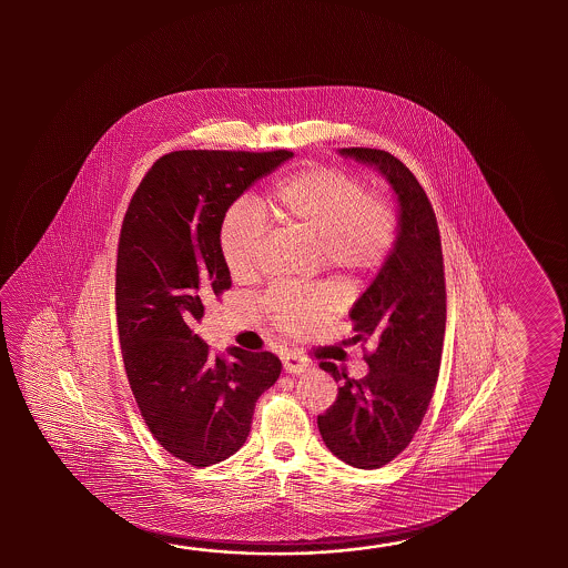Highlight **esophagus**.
Segmentation results:
<instances>
[{"mask_svg": "<svg viewBox=\"0 0 568 568\" xmlns=\"http://www.w3.org/2000/svg\"><path fill=\"white\" fill-rule=\"evenodd\" d=\"M282 362H284V369L288 374H302V372H306L311 367V363L302 355L301 351H288Z\"/></svg>", "mask_w": 568, "mask_h": 568, "instance_id": "esophagus-1", "label": "esophagus"}]
</instances>
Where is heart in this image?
<instances>
[{"label":"heart","mask_w":568,"mask_h":568,"mask_svg":"<svg viewBox=\"0 0 568 568\" xmlns=\"http://www.w3.org/2000/svg\"><path fill=\"white\" fill-rule=\"evenodd\" d=\"M267 217L282 230L316 242L318 262L333 276L355 282L384 266L394 250L398 221L392 205L369 196L367 186L345 170L311 164L272 184L264 199ZM266 221L260 209L235 203L219 230V250L233 278H250L264 250ZM325 286L298 290L278 284L262 298L272 325L302 333L333 308Z\"/></svg>","instance_id":"heart-1"}]
</instances>
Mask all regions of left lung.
Wrapping results in <instances>:
<instances>
[{"label": "left lung", "instance_id": "8db88e82", "mask_svg": "<svg viewBox=\"0 0 568 568\" xmlns=\"http://www.w3.org/2000/svg\"><path fill=\"white\" fill-rule=\"evenodd\" d=\"M341 154L386 176L398 194L399 231L386 264L349 313L353 341L374 343L365 351L369 374L353 379L335 363H318L341 387L316 420L335 457L357 469H379L410 445L435 394L447 325L445 262L435 209L410 170L386 150L343 148Z\"/></svg>", "mask_w": 568, "mask_h": 568}]
</instances>
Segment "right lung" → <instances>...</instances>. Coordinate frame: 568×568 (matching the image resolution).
Wrapping results in <instances>:
<instances>
[{"instance_id":"add662e5","label":"right lung","mask_w":568,"mask_h":568,"mask_svg":"<svg viewBox=\"0 0 568 568\" xmlns=\"http://www.w3.org/2000/svg\"><path fill=\"white\" fill-rule=\"evenodd\" d=\"M290 150H176L158 158L121 223L115 314L121 357L148 430L172 457L209 467L247 440L282 363L270 351L213 353L194 326L231 288L219 250L227 209Z\"/></svg>"}]
</instances>
